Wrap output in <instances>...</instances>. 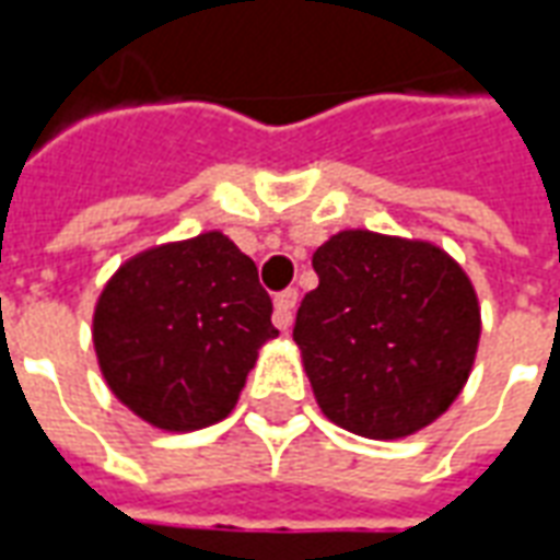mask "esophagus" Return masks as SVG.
<instances>
[{
    "label": "esophagus",
    "mask_w": 560,
    "mask_h": 560,
    "mask_svg": "<svg viewBox=\"0 0 560 560\" xmlns=\"http://www.w3.org/2000/svg\"><path fill=\"white\" fill-rule=\"evenodd\" d=\"M296 300H300V293L288 288V291H281L276 296V312H272V324L281 329V332H288L293 324V308H296Z\"/></svg>",
    "instance_id": "1"
}]
</instances>
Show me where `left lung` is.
Listing matches in <instances>:
<instances>
[{"label":"left lung","mask_w":560,"mask_h":560,"mask_svg":"<svg viewBox=\"0 0 560 560\" xmlns=\"http://www.w3.org/2000/svg\"><path fill=\"white\" fill-rule=\"evenodd\" d=\"M293 341L329 420L363 438L420 432L456 401L480 341L474 284L444 248L341 231L312 257Z\"/></svg>","instance_id":"1"}]
</instances>
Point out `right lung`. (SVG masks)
<instances>
[{
  "instance_id": "obj_1",
  "label": "right lung",
  "mask_w": 560,
  "mask_h": 560,
  "mask_svg": "<svg viewBox=\"0 0 560 560\" xmlns=\"http://www.w3.org/2000/svg\"><path fill=\"white\" fill-rule=\"evenodd\" d=\"M255 260L219 231L140 252L104 284L92 341L114 396L164 432L224 420L279 336Z\"/></svg>"
}]
</instances>
